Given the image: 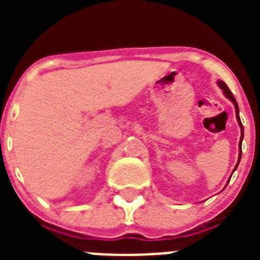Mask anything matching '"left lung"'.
<instances>
[{"label":"left lung","instance_id":"left-lung-1","mask_svg":"<svg viewBox=\"0 0 260 260\" xmlns=\"http://www.w3.org/2000/svg\"><path fill=\"white\" fill-rule=\"evenodd\" d=\"M217 84H219L220 88L222 89V92H224L225 98L229 99V100H231V102L234 104V108H236V117H237V122H238V125H240V127H241V139H240V144H238V148H240V150H238V151H240V153H238V161H237V164H236V167H234V171H236V169H237V167H238V164H240L241 156H242L243 126H242V122H241V119H240V109H238V104H237V102H236V99H234L233 93L231 92V89L228 88V86H226V84H225L224 82H222V80H217Z\"/></svg>","mask_w":260,"mask_h":260}]
</instances>
